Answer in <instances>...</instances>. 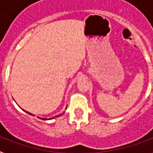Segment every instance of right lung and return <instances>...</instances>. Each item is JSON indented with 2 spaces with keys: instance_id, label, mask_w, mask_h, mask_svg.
I'll return each instance as SVG.
<instances>
[{
  "instance_id": "obj_1",
  "label": "right lung",
  "mask_w": 153,
  "mask_h": 153,
  "mask_svg": "<svg viewBox=\"0 0 153 153\" xmlns=\"http://www.w3.org/2000/svg\"><path fill=\"white\" fill-rule=\"evenodd\" d=\"M25 112H26V111H25ZM27 113H28V114H30V115H32V113H30V112H27ZM63 114V113H62V114H59L58 116H55V117H60V116H62ZM53 117L50 118V119H46V118H41V117H38V118H40V119H41V120H45H45H51V119H53Z\"/></svg>"
}]
</instances>
